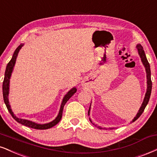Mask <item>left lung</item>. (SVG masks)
Listing matches in <instances>:
<instances>
[{"instance_id": "obj_1", "label": "left lung", "mask_w": 157, "mask_h": 157, "mask_svg": "<svg viewBox=\"0 0 157 157\" xmlns=\"http://www.w3.org/2000/svg\"><path fill=\"white\" fill-rule=\"evenodd\" d=\"M137 50H138V53L140 55V56L141 60H142L143 65L145 66V71H146L147 86H148V87H147V91H146V94H145L144 100H143V102L142 104V106L140 107V109H139V112L137 113V116H136V117H135V118H134L132 121H135L137 120V118H138L139 117L141 116V115H142V113H143V111H144L145 107H146V105H148V103L149 99H150V97H151V88H152V82H151V79L150 64H149L148 60H147L146 56H145V52H144V50H143V47L141 46L140 44H138V45H137ZM90 107H89V109H88V116H89Z\"/></svg>"}]
</instances>
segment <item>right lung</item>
Listing matches in <instances>:
<instances>
[{"instance_id":"obj_1","label":"right lung","mask_w":157,"mask_h":157,"mask_svg":"<svg viewBox=\"0 0 157 157\" xmlns=\"http://www.w3.org/2000/svg\"><path fill=\"white\" fill-rule=\"evenodd\" d=\"M22 46H23V44H20V45H19L18 48L15 50L14 54H13L12 58L11 59V60L9 62V63L7 64V66H6V69L5 75H4V80H3V100H4V102L6 104V107H7V109H8L9 112L10 113V114L12 115L13 118H14L16 121H17L18 123H20V124H22V125L28 126V127H31V128H33V129H50V128L52 127V126H54L55 125H56V124H57L60 121V119H61L62 113H63V109L64 105H65V104L67 102L68 100H69L71 97H72V96L74 95V94L76 93L77 88H71V89L67 94V95L64 97L63 101H62L61 106H60L59 113H58L57 118H56L54 121H52V122L48 123V124H36V123H34V122L31 121L22 119V118H17V117L15 116L14 115V113H13V112L12 111V109H11L10 105H9V99H8L9 89V79H10L11 75H12L13 68H14L15 61H16L17 57L19 51H20V50L21 49Z\"/></svg>"}]
</instances>
